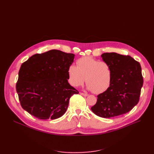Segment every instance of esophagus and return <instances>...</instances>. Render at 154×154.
<instances>
[{
    "label": "esophagus",
    "mask_w": 154,
    "mask_h": 154,
    "mask_svg": "<svg viewBox=\"0 0 154 154\" xmlns=\"http://www.w3.org/2000/svg\"><path fill=\"white\" fill-rule=\"evenodd\" d=\"M80 94H81V95H83V96H85V97H86V96L88 95L87 94H86V93H83V92H80Z\"/></svg>",
    "instance_id": "obj_1"
}]
</instances>
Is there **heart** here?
<instances>
[{
  "instance_id": "b5f03b06",
  "label": "heart",
  "mask_w": 154,
  "mask_h": 154,
  "mask_svg": "<svg viewBox=\"0 0 154 154\" xmlns=\"http://www.w3.org/2000/svg\"><path fill=\"white\" fill-rule=\"evenodd\" d=\"M77 66L68 67V81L74 87L82 85L85 82L87 88L94 94H101L107 90L111 83L112 74L109 64L90 57L79 59Z\"/></svg>"
}]
</instances>
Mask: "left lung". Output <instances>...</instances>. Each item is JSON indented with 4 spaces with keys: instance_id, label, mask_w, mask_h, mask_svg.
<instances>
[{
    "instance_id": "1",
    "label": "left lung",
    "mask_w": 154,
    "mask_h": 154,
    "mask_svg": "<svg viewBox=\"0 0 154 154\" xmlns=\"http://www.w3.org/2000/svg\"><path fill=\"white\" fill-rule=\"evenodd\" d=\"M101 56L110 68L111 83L107 90L97 95L91 110L103 118L126 114L140 99L143 82L140 64L130 55L107 52Z\"/></svg>"
}]
</instances>
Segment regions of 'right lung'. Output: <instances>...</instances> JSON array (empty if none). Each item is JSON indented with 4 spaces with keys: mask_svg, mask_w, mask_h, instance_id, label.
<instances>
[{
    "mask_svg": "<svg viewBox=\"0 0 154 154\" xmlns=\"http://www.w3.org/2000/svg\"><path fill=\"white\" fill-rule=\"evenodd\" d=\"M74 54L59 50L36 54L22 63L16 91L22 107L36 118L56 119L66 112L70 97L79 91L68 83Z\"/></svg>",
    "mask_w": 154,
    "mask_h": 154,
    "instance_id": "1",
    "label": "right lung"
}]
</instances>
